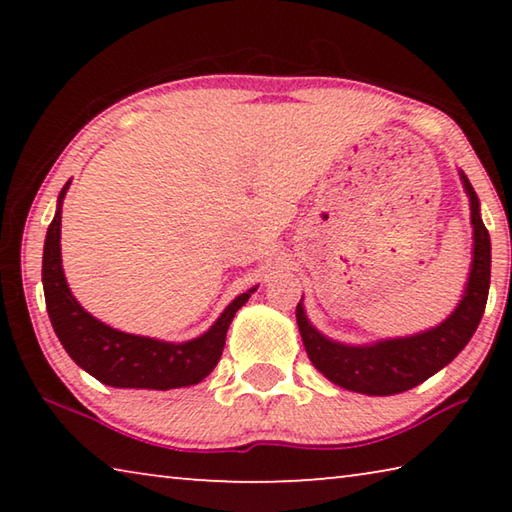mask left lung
I'll return each mask as SVG.
<instances>
[{
  "mask_svg": "<svg viewBox=\"0 0 512 512\" xmlns=\"http://www.w3.org/2000/svg\"><path fill=\"white\" fill-rule=\"evenodd\" d=\"M461 178L472 205L474 259L465 296L445 323L424 334L406 336V339L352 348V345L334 343L325 339L323 334H318L309 325L302 302H298L296 318L309 359L336 386L366 395L404 393L427 381L431 375H436L440 368H445L472 339V334L481 323L485 302H488L492 255L490 235L479 214V198H476L467 176L461 173Z\"/></svg>",
  "mask_w": 512,
  "mask_h": 512,
  "instance_id": "8db88e82",
  "label": "left lung"
}]
</instances>
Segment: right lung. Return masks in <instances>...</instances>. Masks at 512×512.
<instances>
[{"label":"right lung","mask_w":512,"mask_h":512,"mask_svg":"<svg viewBox=\"0 0 512 512\" xmlns=\"http://www.w3.org/2000/svg\"><path fill=\"white\" fill-rule=\"evenodd\" d=\"M67 187L69 183L58 196V210L47 230L45 255H42V287H45L49 320L63 348L94 379L115 388L169 391V388L198 384L219 363L232 318L239 307L246 305L255 289L232 300L210 332L187 343H162L103 325L69 293L60 266V203Z\"/></svg>","instance_id":"add662e5"}]
</instances>
